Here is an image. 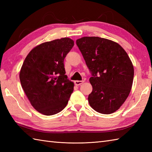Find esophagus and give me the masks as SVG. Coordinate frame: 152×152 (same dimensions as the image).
Here are the masks:
<instances>
[{"label": "esophagus", "instance_id": "esophagus-1", "mask_svg": "<svg viewBox=\"0 0 152 152\" xmlns=\"http://www.w3.org/2000/svg\"><path fill=\"white\" fill-rule=\"evenodd\" d=\"M83 82H84L83 80H82V81H80V80H77V81L74 82V84H75L76 86H80V85H81L82 83H83Z\"/></svg>", "mask_w": 152, "mask_h": 152}]
</instances>
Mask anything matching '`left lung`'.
Returning <instances> with one entry per match:
<instances>
[{"label":"left lung","instance_id":"1","mask_svg":"<svg viewBox=\"0 0 152 152\" xmlns=\"http://www.w3.org/2000/svg\"><path fill=\"white\" fill-rule=\"evenodd\" d=\"M91 74L90 106L103 114L115 112L129 95L134 77L130 58L120 45L106 38L86 37L76 40Z\"/></svg>","mask_w":152,"mask_h":152}]
</instances>
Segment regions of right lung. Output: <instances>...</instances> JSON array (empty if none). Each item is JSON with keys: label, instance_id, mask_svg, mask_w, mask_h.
<instances>
[{"label": "right lung", "instance_id": "right-lung-1", "mask_svg": "<svg viewBox=\"0 0 152 152\" xmlns=\"http://www.w3.org/2000/svg\"><path fill=\"white\" fill-rule=\"evenodd\" d=\"M74 46L69 38L47 42L32 50L19 74L23 89L32 106L41 114L51 115L65 108L74 83L65 74L64 59Z\"/></svg>", "mask_w": 152, "mask_h": 152}]
</instances>
